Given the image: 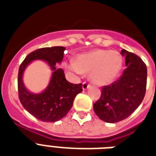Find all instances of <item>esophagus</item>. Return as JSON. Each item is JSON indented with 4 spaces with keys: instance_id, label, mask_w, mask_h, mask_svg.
Listing matches in <instances>:
<instances>
[{
    "instance_id": "34e87169",
    "label": "esophagus",
    "mask_w": 156,
    "mask_h": 156,
    "mask_svg": "<svg viewBox=\"0 0 156 156\" xmlns=\"http://www.w3.org/2000/svg\"><path fill=\"white\" fill-rule=\"evenodd\" d=\"M90 85L88 83H87V82H84V83H83V90H87V89H88V88L90 87Z\"/></svg>"
}]
</instances>
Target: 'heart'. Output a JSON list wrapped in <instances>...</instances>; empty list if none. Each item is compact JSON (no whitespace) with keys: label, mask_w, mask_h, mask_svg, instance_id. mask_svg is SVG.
I'll use <instances>...</instances> for the list:
<instances>
[{"label":"heart","mask_w":156,"mask_h":156,"mask_svg":"<svg viewBox=\"0 0 156 156\" xmlns=\"http://www.w3.org/2000/svg\"><path fill=\"white\" fill-rule=\"evenodd\" d=\"M66 68L77 74L90 73V78L99 86L113 82L122 67V57L116 51L95 49L79 54L74 61L65 63Z\"/></svg>","instance_id":"b5f03b06"}]
</instances>
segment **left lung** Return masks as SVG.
Returning a JSON list of instances; mask_svg holds the SVG:
<instances>
[{"mask_svg":"<svg viewBox=\"0 0 156 156\" xmlns=\"http://www.w3.org/2000/svg\"><path fill=\"white\" fill-rule=\"evenodd\" d=\"M126 67L118 80L102 87L101 96L93 108L99 118L116 123L129 116L143 102L146 94L147 69L143 60L125 49Z\"/></svg>","mask_w":156,"mask_h":156,"instance_id":"obj_1","label":"left lung"}]
</instances>
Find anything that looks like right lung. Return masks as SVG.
<instances>
[{
  "label": "right lung",
  "instance_id": "add662e5",
  "mask_svg": "<svg viewBox=\"0 0 156 156\" xmlns=\"http://www.w3.org/2000/svg\"><path fill=\"white\" fill-rule=\"evenodd\" d=\"M65 47L43 48L26 56L18 69V97L24 108L35 118L45 122H55L67 115L78 93L83 91L82 84H73L66 79L62 69L56 68L64 57ZM35 59L46 61L54 71L50 84L39 94L26 90L22 81L23 72L29 63Z\"/></svg>",
  "mask_w": 156,
  "mask_h": 156
}]
</instances>
